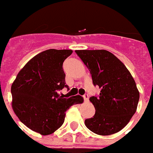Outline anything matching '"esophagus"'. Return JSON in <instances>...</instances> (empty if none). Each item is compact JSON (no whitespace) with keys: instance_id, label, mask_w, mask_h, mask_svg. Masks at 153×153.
<instances>
[{"instance_id":"1","label":"esophagus","mask_w":153,"mask_h":153,"mask_svg":"<svg viewBox=\"0 0 153 153\" xmlns=\"http://www.w3.org/2000/svg\"><path fill=\"white\" fill-rule=\"evenodd\" d=\"M83 98H84V102H88V94H85V95H84L83 96Z\"/></svg>"}]
</instances>
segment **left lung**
<instances>
[{"label":"left lung","mask_w":153,"mask_h":153,"mask_svg":"<svg viewBox=\"0 0 153 153\" xmlns=\"http://www.w3.org/2000/svg\"><path fill=\"white\" fill-rule=\"evenodd\" d=\"M88 67L95 86L100 93L89 100L96 113L84 121L91 131L99 135H111L128 124L137 111L140 94L134 78L125 65L105 50L76 51Z\"/></svg>","instance_id":"left-lung-1"}]
</instances>
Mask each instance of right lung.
<instances>
[{
  "label": "right lung",
  "mask_w": 153,
  "mask_h": 153,
  "mask_svg": "<svg viewBox=\"0 0 153 153\" xmlns=\"http://www.w3.org/2000/svg\"><path fill=\"white\" fill-rule=\"evenodd\" d=\"M72 53L71 50L50 49L39 53L19 71L11 88L15 114L29 129L42 135L59 129L67 110L84 101L80 96L64 98L58 93L69 88L62 65Z\"/></svg>",
  "instance_id": "add662e5"
}]
</instances>
